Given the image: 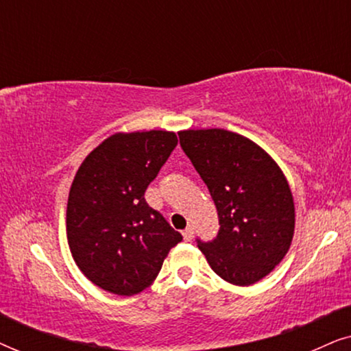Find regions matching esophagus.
<instances>
[{"instance_id":"obj_1","label":"esophagus","mask_w":351,"mask_h":351,"mask_svg":"<svg viewBox=\"0 0 351 351\" xmlns=\"http://www.w3.org/2000/svg\"><path fill=\"white\" fill-rule=\"evenodd\" d=\"M182 234H184V239L185 241H190L191 238H193V234H195V232H193V228L191 227H186L184 232H182Z\"/></svg>"}]
</instances>
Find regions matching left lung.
<instances>
[{
  "label": "left lung",
  "mask_w": 351,
  "mask_h": 351,
  "mask_svg": "<svg viewBox=\"0 0 351 351\" xmlns=\"http://www.w3.org/2000/svg\"><path fill=\"white\" fill-rule=\"evenodd\" d=\"M180 147L208 185L220 230L198 247L230 285H256L289 251L295 228L291 186L261 145L227 129L179 131Z\"/></svg>",
  "instance_id": "obj_1"
}]
</instances>
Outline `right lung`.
<instances>
[{"mask_svg":"<svg viewBox=\"0 0 351 351\" xmlns=\"http://www.w3.org/2000/svg\"><path fill=\"white\" fill-rule=\"evenodd\" d=\"M177 145L176 132H117L76 171L66 239L81 273L100 289L134 295L153 285L182 234L147 204V186Z\"/></svg>","mask_w":351,"mask_h":351,"instance_id":"add662e5","label":"right lung"}]
</instances>
